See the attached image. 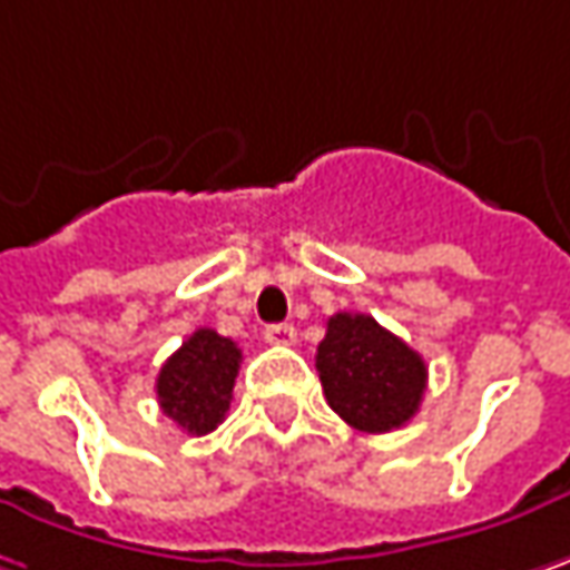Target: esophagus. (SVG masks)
<instances>
[{"label": "esophagus", "mask_w": 570, "mask_h": 570, "mask_svg": "<svg viewBox=\"0 0 570 570\" xmlns=\"http://www.w3.org/2000/svg\"><path fill=\"white\" fill-rule=\"evenodd\" d=\"M264 338H267L271 345H293V342H296V328H293L289 322H274V325L264 328Z\"/></svg>", "instance_id": "obj_1"}]
</instances>
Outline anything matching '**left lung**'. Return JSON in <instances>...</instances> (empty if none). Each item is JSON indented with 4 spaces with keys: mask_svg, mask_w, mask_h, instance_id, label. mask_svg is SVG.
Instances as JSON below:
<instances>
[{
    "mask_svg": "<svg viewBox=\"0 0 570 570\" xmlns=\"http://www.w3.org/2000/svg\"><path fill=\"white\" fill-rule=\"evenodd\" d=\"M316 371L328 406L371 435L393 432L416 416L429 381L419 352L364 313L328 318Z\"/></svg>",
    "mask_w": 570,
    "mask_h": 570,
    "instance_id": "obj_1",
    "label": "left lung"
}]
</instances>
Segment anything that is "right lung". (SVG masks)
<instances>
[{
	"label": "right lung",
	"instance_id": "right-lung-1",
	"mask_svg": "<svg viewBox=\"0 0 570 570\" xmlns=\"http://www.w3.org/2000/svg\"><path fill=\"white\" fill-rule=\"evenodd\" d=\"M242 348L213 328H196L157 374V403L189 435H206L232 406Z\"/></svg>",
	"mask_w": 570,
	"mask_h": 570
}]
</instances>
